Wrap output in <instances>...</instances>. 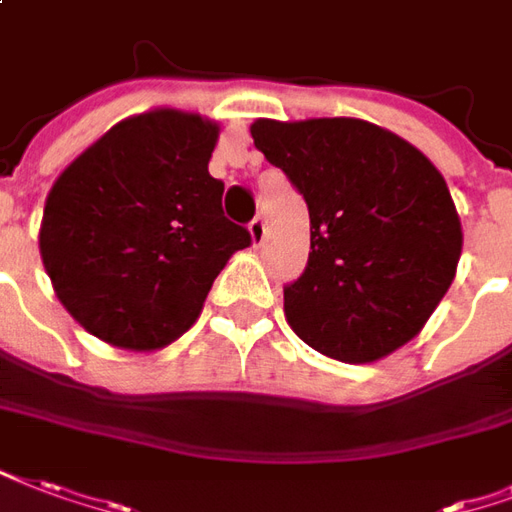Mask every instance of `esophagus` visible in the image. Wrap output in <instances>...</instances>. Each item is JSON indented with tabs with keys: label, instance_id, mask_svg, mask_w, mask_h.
Masks as SVG:
<instances>
[{
	"label": "esophagus",
	"instance_id": "1",
	"mask_svg": "<svg viewBox=\"0 0 512 512\" xmlns=\"http://www.w3.org/2000/svg\"><path fill=\"white\" fill-rule=\"evenodd\" d=\"M266 236H268L266 222H263L260 217L252 219V225H249V238H252V246H263Z\"/></svg>",
	"mask_w": 512,
	"mask_h": 512
}]
</instances>
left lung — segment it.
<instances>
[{
	"label": "left lung",
	"instance_id": "obj_1",
	"mask_svg": "<svg viewBox=\"0 0 512 512\" xmlns=\"http://www.w3.org/2000/svg\"><path fill=\"white\" fill-rule=\"evenodd\" d=\"M252 140L309 206V263L287 323L344 363L380 361L429 323L461 257V219L431 160L372 121L257 119Z\"/></svg>",
	"mask_w": 512,
	"mask_h": 512
}]
</instances>
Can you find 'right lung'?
Segmentation results:
<instances>
[{
  "mask_svg": "<svg viewBox=\"0 0 512 512\" xmlns=\"http://www.w3.org/2000/svg\"><path fill=\"white\" fill-rule=\"evenodd\" d=\"M219 124L154 108L113 124L45 198L40 257L81 328L151 352L198 320L214 279L249 233L222 214L208 173Z\"/></svg>",
  "mask_w": 512,
  "mask_h": 512,
  "instance_id": "obj_1",
  "label": "right lung"
}]
</instances>
